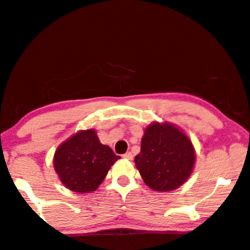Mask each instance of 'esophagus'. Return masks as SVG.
<instances>
[{"label": "esophagus", "mask_w": 250, "mask_h": 250, "mask_svg": "<svg viewBox=\"0 0 250 250\" xmlns=\"http://www.w3.org/2000/svg\"><path fill=\"white\" fill-rule=\"evenodd\" d=\"M123 157H125V159H127V160H133V154H131L130 151H127V153L123 155Z\"/></svg>", "instance_id": "1"}]
</instances>
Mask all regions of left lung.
<instances>
[{
  "instance_id": "1",
  "label": "left lung",
  "mask_w": 250,
  "mask_h": 250,
  "mask_svg": "<svg viewBox=\"0 0 250 250\" xmlns=\"http://www.w3.org/2000/svg\"><path fill=\"white\" fill-rule=\"evenodd\" d=\"M195 160L193 143L182 129L173 123L155 121L145 129L135 166L149 188L165 193L189 179Z\"/></svg>"
}]
</instances>
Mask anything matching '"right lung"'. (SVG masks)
I'll return each mask as SVG.
<instances>
[{
	"label": "right lung",
	"instance_id": "right-lung-1",
	"mask_svg": "<svg viewBox=\"0 0 250 250\" xmlns=\"http://www.w3.org/2000/svg\"><path fill=\"white\" fill-rule=\"evenodd\" d=\"M110 147L102 145L95 129L80 130L57 147L54 169L65 188L74 193L95 191L117 160Z\"/></svg>",
	"mask_w": 250,
	"mask_h": 250
}]
</instances>
